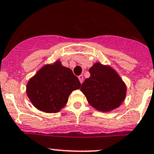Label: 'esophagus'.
Returning a JSON list of instances; mask_svg holds the SVG:
<instances>
[{
	"instance_id": "1",
	"label": "esophagus",
	"mask_w": 154,
	"mask_h": 154,
	"mask_svg": "<svg viewBox=\"0 0 154 154\" xmlns=\"http://www.w3.org/2000/svg\"><path fill=\"white\" fill-rule=\"evenodd\" d=\"M79 81H80V83H81V84H82V82H83V80H84V77H83V75H80L79 76Z\"/></svg>"
}]
</instances>
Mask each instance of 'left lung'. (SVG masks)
<instances>
[{
  "label": "left lung",
  "instance_id": "left-lung-1",
  "mask_svg": "<svg viewBox=\"0 0 154 154\" xmlns=\"http://www.w3.org/2000/svg\"><path fill=\"white\" fill-rule=\"evenodd\" d=\"M91 76L81 88L88 102L97 110L110 112L125 100L127 88L123 80L109 65L97 62L89 69Z\"/></svg>",
  "mask_w": 154,
  "mask_h": 154
}]
</instances>
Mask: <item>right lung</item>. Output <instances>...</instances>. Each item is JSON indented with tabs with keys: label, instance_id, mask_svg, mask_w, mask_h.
Returning <instances> with one entry per match:
<instances>
[{
	"label": "right lung",
	"instance_id": "right-lung-1",
	"mask_svg": "<svg viewBox=\"0 0 154 154\" xmlns=\"http://www.w3.org/2000/svg\"><path fill=\"white\" fill-rule=\"evenodd\" d=\"M79 79L60 60L42 66L28 81L26 94L33 106L48 113L58 112L66 106L72 91L79 89Z\"/></svg>",
	"mask_w": 154,
	"mask_h": 154
}]
</instances>
